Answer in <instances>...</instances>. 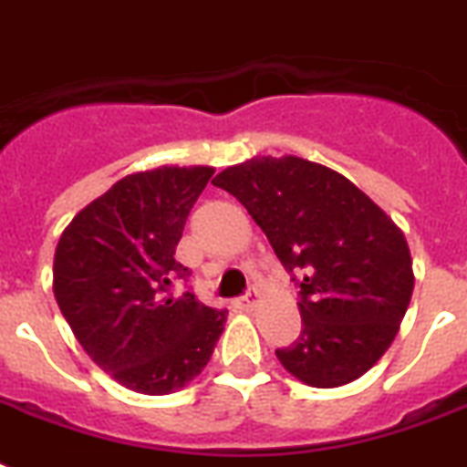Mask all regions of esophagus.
Here are the masks:
<instances>
[{"instance_id": "34e87169", "label": "esophagus", "mask_w": 467, "mask_h": 467, "mask_svg": "<svg viewBox=\"0 0 467 467\" xmlns=\"http://www.w3.org/2000/svg\"><path fill=\"white\" fill-rule=\"evenodd\" d=\"M256 302H259V290H256V287H252V290H246L242 297H237V302H234V305L240 306V309H244V312H252L254 306H256Z\"/></svg>"}]
</instances>
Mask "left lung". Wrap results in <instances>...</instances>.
Masks as SVG:
<instances>
[{"label":"left lung","mask_w":467,"mask_h":467,"mask_svg":"<svg viewBox=\"0 0 467 467\" xmlns=\"http://www.w3.org/2000/svg\"><path fill=\"white\" fill-rule=\"evenodd\" d=\"M249 211L299 287L302 333L275 358L317 389L359 379L389 350L412 297L405 234L319 162L252 158L213 180Z\"/></svg>","instance_id":"8db88e82"}]
</instances>
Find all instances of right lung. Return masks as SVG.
Masks as SVG:
<instances>
[{
    "instance_id": "add662e5",
    "label": "right lung",
    "mask_w": 467,
    "mask_h": 467,
    "mask_svg": "<svg viewBox=\"0 0 467 467\" xmlns=\"http://www.w3.org/2000/svg\"><path fill=\"white\" fill-rule=\"evenodd\" d=\"M213 168L127 174L83 208L55 252V297L88 358L117 384L165 396L213 355L225 309L184 293L192 271L174 259L189 211Z\"/></svg>"
}]
</instances>
